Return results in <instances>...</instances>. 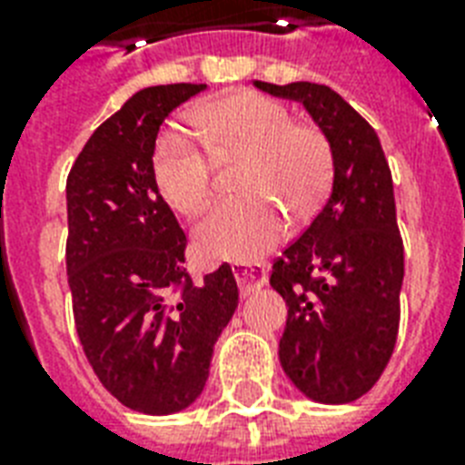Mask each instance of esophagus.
<instances>
[{
    "label": "esophagus",
    "mask_w": 465,
    "mask_h": 465,
    "mask_svg": "<svg viewBox=\"0 0 465 465\" xmlns=\"http://www.w3.org/2000/svg\"><path fill=\"white\" fill-rule=\"evenodd\" d=\"M233 277L239 282V290L243 294L261 290L262 284L268 282V270L261 262H236L233 265Z\"/></svg>",
    "instance_id": "esophagus-1"
}]
</instances>
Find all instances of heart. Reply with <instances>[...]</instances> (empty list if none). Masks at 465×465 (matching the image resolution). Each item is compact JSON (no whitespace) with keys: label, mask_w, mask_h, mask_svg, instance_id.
<instances>
[{"label":"heart","mask_w":465,"mask_h":465,"mask_svg":"<svg viewBox=\"0 0 465 465\" xmlns=\"http://www.w3.org/2000/svg\"><path fill=\"white\" fill-rule=\"evenodd\" d=\"M195 125L214 159L248 161L241 173V193L248 197L217 204L195 226V246L204 258L258 261L284 232L276 202L294 217H309L323 203L332 175L331 142L316 125L292 123L280 101L239 91L200 108ZM152 173L175 212L200 214L210 204L212 161L181 130L161 134Z\"/></svg>","instance_id":"obj_1"}]
</instances>
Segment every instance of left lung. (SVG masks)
<instances>
[{
	"label": "left lung",
	"mask_w": 465,
	"mask_h": 465,
	"mask_svg": "<svg viewBox=\"0 0 465 465\" xmlns=\"http://www.w3.org/2000/svg\"><path fill=\"white\" fill-rule=\"evenodd\" d=\"M253 84L299 101L332 149L331 195L270 275L287 302L280 364L311 401L352 403L379 381L401 321L403 239L389 161L374 127L331 86Z\"/></svg>",
	"instance_id": "8db88e82"
}]
</instances>
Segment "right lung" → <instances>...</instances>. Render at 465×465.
Segmentation results:
<instances>
[{"label": "right lung", "instance_id": "add662e5", "mask_svg": "<svg viewBox=\"0 0 465 465\" xmlns=\"http://www.w3.org/2000/svg\"><path fill=\"white\" fill-rule=\"evenodd\" d=\"M204 84L137 91L84 144L67 178V280L84 354L120 403L185 411L239 306L229 265L193 280L185 233L152 173L168 113Z\"/></svg>", "mask_w": 465, "mask_h": 465}]
</instances>
